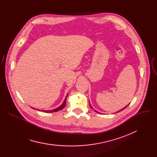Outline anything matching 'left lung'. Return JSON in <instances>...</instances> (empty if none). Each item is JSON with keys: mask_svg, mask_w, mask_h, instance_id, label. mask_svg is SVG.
I'll return each mask as SVG.
<instances>
[{"mask_svg": "<svg viewBox=\"0 0 157 157\" xmlns=\"http://www.w3.org/2000/svg\"><path fill=\"white\" fill-rule=\"evenodd\" d=\"M128 105H127V106H126V107H124V108H123V109H121V110H119V111H121V110H123V109H125V108H126V107H127V106H128ZM90 106H91V108H92V109H93V107H92V106H91V104H90ZM96 112H97V111H96ZM97 113H98V112H97Z\"/></svg>", "mask_w": 157, "mask_h": 157, "instance_id": "left-lung-1", "label": "left lung"}]
</instances>
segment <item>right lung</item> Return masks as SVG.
Segmentation results:
<instances>
[{
    "instance_id": "1",
    "label": "right lung",
    "mask_w": 157,
    "mask_h": 157,
    "mask_svg": "<svg viewBox=\"0 0 157 157\" xmlns=\"http://www.w3.org/2000/svg\"><path fill=\"white\" fill-rule=\"evenodd\" d=\"M67 96H68V94H67ZM67 96H66V98H65V99H64V101L63 104H62L61 105H60L59 107H57V108H56V109H53V110H39L44 112V113H54V112H57V111H58V110H61L63 108H64V107L65 105H66V99ZM33 109H34V108H33ZM36 110H38V109H36Z\"/></svg>"
}]
</instances>
